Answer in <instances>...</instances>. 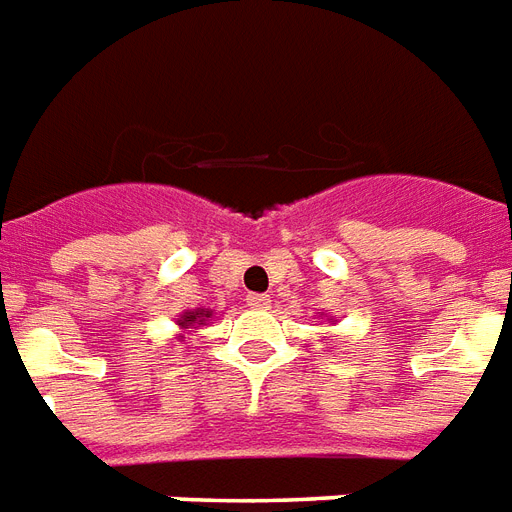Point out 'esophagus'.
<instances>
[{
    "label": "esophagus",
    "instance_id": "34e87169",
    "mask_svg": "<svg viewBox=\"0 0 512 512\" xmlns=\"http://www.w3.org/2000/svg\"><path fill=\"white\" fill-rule=\"evenodd\" d=\"M247 303L252 308H257V311H263V308L271 306V298L268 295H247Z\"/></svg>",
    "mask_w": 512,
    "mask_h": 512
}]
</instances>
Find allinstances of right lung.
I'll return each mask as SVG.
<instances>
[{"label":"right lung","mask_w":512,"mask_h":512,"mask_svg":"<svg viewBox=\"0 0 512 512\" xmlns=\"http://www.w3.org/2000/svg\"><path fill=\"white\" fill-rule=\"evenodd\" d=\"M214 317L212 308H190V311H182L177 319L179 325V341L185 338V333H193V330H198V327H204L209 319Z\"/></svg>","instance_id":"1"}]
</instances>
